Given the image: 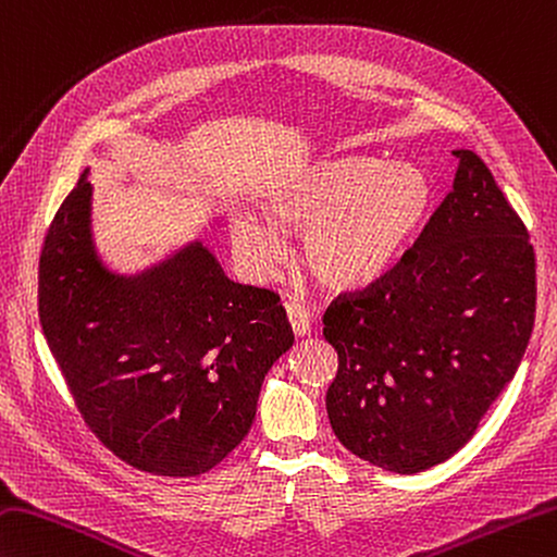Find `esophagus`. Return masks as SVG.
Returning <instances> with one entry per match:
<instances>
[{"instance_id":"34e87169","label":"esophagus","mask_w":557,"mask_h":557,"mask_svg":"<svg viewBox=\"0 0 557 557\" xmlns=\"http://www.w3.org/2000/svg\"><path fill=\"white\" fill-rule=\"evenodd\" d=\"M285 311H287V319L292 331L297 335H309L311 333V313L301 307L297 301H285Z\"/></svg>"}]
</instances>
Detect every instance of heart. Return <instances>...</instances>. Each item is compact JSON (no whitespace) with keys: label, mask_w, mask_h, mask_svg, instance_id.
<instances>
[{"label":"heart","mask_w":557,"mask_h":557,"mask_svg":"<svg viewBox=\"0 0 557 557\" xmlns=\"http://www.w3.org/2000/svg\"><path fill=\"white\" fill-rule=\"evenodd\" d=\"M432 183L412 163L345 157L319 163L268 198L280 226L304 234V265L321 285L352 292L374 285L406 253L432 210ZM246 268L268 277L287 256L280 228L256 214L234 224Z\"/></svg>","instance_id":"heart-1"}]
</instances>
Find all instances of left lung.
I'll use <instances>...</instances> for the list:
<instances>
[{
  "label": "left lung",
  "instance_id": "8db88e82",
  "mask_svg": "<svg viewBox=\"0 0 557 557\" xmlns=\"http://www.w3.org/2000/svg\"><path fill=\"white\" fill-rule=\"evenodd\" d=\"M418 242L374 285L323 315L337 352L325 394L347 451L420 473L473 437L527 352L536 256L519 214L471 149Z\"/></svg>",
  "mask_w": 557,
  "mask_h": 557
}]
</instances>
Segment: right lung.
<instances>
[{
    "instance_id": "1",
    "label": "right lung",
    "mask_w": 557,
    "mask_h": 557,
    "mask_svg": "<svg viewBox=\"0 0 557 557\" xmlns=\"http://www.w3.org/2000/svg\"><path fill=\"white\" fill-rule=\"evenodd\" d=\"M86 173L40 250L42 335L86 428L120 461L207 473L253 424L263 379L294 343L287 313L275 292L228 280L200 242L115 275L96 256Z\"/></svg>"
}]
</instances>
